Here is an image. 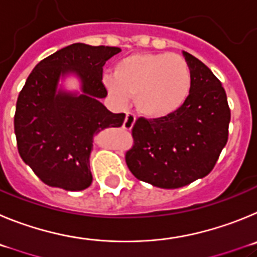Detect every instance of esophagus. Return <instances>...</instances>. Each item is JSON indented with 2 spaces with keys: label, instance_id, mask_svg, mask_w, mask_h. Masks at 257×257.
I'll use <instances>...</instances> for the list:
<instances>
[{
  "label": "esophagus",
  "instance_id": "1",
  "mask_svg": "<svg viewBox=\"0 0 257 257\" xmlns=\"http://www.w3.org/2000/svg\"><path fill=\"white\" fill-rule=\"evenodd\" d=\"M134 121H136V116H134L132 112H126V116H125V121H124V129H126V131H129V129H132V126H133Z\"/></svg>",
  "mask_w": 257,
  "mask_h": 257
}]
</instances>
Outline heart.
I'll return each mask as SVG.
<instances>
[{"label":"heart","instance_id":"obj_1","mask_svg":"<svg viewBox=\"0 0 257 257\" xmlns=\"http://www.w3.org/2000/svg\"><path fill=\"white\" fill-rule=\"evenodd\" d=\"M108 96L119 105L134 96L142 115L161 119L183 107L192 89V70L183 56L170 52H142L120 60L114 75L106 77Z\"/></svg>","mask_w":257,"mask_h":257}]
</instances>
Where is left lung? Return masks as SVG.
I'll return each instance as SVG.
<instances>
[{
    "label": "left lung",
    "mask_w": 257,
    "mask_h": 257,
    "mask_svg": "<svg viewBox=\"0 0 257 257\" xmlns=\"http://www.w3.org/2000/svg\"><path fill=\"white\" fill-rule=\"evenodd\" d=\"M192 89L180 110L161 119L141 116L132 128L125 163L137 179L180 188L206 177L228 141L230 108L221 82L197 57L184 52Z\"/></svg>",
    "instance_id": "8db88e82"
}]
</instances>
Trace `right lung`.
<instances>
[{"mask_svg": "<svg viewBox=\"0 0 257 257\" xmlns=\"http://www.w3.org/2000/svg\"><path fill=\"white\" fill-rule=\"evenodd\" d=\"M119 47L73 45L39 61L16 101L14 129L18 151L43 183L82 191L92 183V137L123 125L125 114H112L98 101L107 96L102 66ZM75 71L85 93L56 94L61 73Z\"/></svg>", "mask_w": 257, "mask_h": 257, "instance_id": "right-lung-1", "label": "right lung"}]
</instances>
